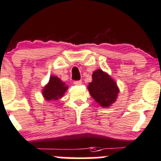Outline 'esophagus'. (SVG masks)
Instances as JSON below:
<instances>
[{
    "instance_id": "1",
    "label": "esophagus",
    "mask_w": 161,
    "mask_h": 161,
    "mask_svg": "<svg viewBox=\"0 0 161 161\" xmlns=\"http://www.w3.org/2000/svg\"><path fill=\"white\" fill-rule=\"evenodd\" d=\"M74 84H75V86H80V85H82V81H81V80L75 81Z\"/></svg>"
}]
</instances>
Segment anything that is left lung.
<instances>
[{
  "label": "left lung",
  "mask_w": 161,
  "mask_h": 161,
  "mask_svg": "<svg viewBox=\"0 0 161 161\" xmlns=\"http://www.w3.org/2000/svg\"><path fill=\"white\" fill-rule=\"evenodd\" d=\"M92 81L89 83L88 90L91 97L101 107L108 108L115 102L119 89L111 76L100 69L93 71Z\"/></svg>",
  "instance_id": "8db88e82"
}]
</instances>
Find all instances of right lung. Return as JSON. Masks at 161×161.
I'll list each match as a JSON object with an SVG mask.
<instances>
[{"mask_svg":"<svg viewBox=\"0 0 161 161\" xmlns=\"http://www.w3.org/2000/svg\"><path fill=\"white\" fill-rule=\"evenodd\" d=\"M67 90L68 86L64 82L57 76L52 75L50 78L49 82L43 88L42 93L45 100H57L63 97Z\"/></svg>","mask_w":161,"mask_h":161,"instance_id":"1","label":"right lung"}]
</instances>
